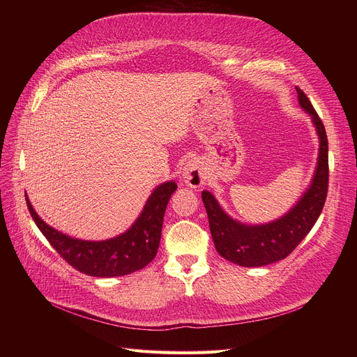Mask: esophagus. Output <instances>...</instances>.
Segmentation results:
<instances>
[{
  "label": "esophagus",
  "mask_w": 357,
  "mask_h": 357,
  "mask_svg": "<svg viewBox=\"0 0 357 357\" xmlns=\"http://www.w3.org/2000/svg\"><path fill=\"white\" fill-rule=\"evenodd\" d=\"M182 178H183V182L186 185H190L191 188H199V186L205 183V179H207L204 169L201 167L198 160H190L185 165Z\"/></svg>",
  "instance_id": "esophagus-1"
}]
</instances>
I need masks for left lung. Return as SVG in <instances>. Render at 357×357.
<instances>
[{
  "label": "left lung",
  "instance_id": "1",
  "mask_svg": "<svg viewBox=\"0 0 357 357\" xmlns=\"http://www.w3.org/2000/svg\"><path fill=\"white\" fill-rule=\"evenodd\" d=\"M298 101L315 126L320 139V152L310 188L284 215L266 224L248 226L222 211L215 197L202 191L201 198L207 210L210 231L220 256L238 266L256 268L285 259L310 233L320 217L328 190V142L326 128L303 89L295 88Z\"/></svg>",
  "mask_w": 357,
  "mask_h": 357
}]
</instances>
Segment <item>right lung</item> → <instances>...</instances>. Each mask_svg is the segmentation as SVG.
Here are the masks:
<instances>
[{"label": "right lung", "instance_id": "1", "mask_svg": "<svg viewBox=\"0 0 357 357\" xmlns=\"http://www.w3.org/2000/svg\"><path fill=\"white\" fill-rule=\"evenodd\" d=\"M178 185L165 182L149 197L142 214L126 233L102 241L69 237L46 224L33 210L26 194L27 208L52 248L77 271L97 278L124 276L143 269L158 253L166 205Z\"/></svg>", "mask_w": 357, "mask_h": 357}]
</instances>
